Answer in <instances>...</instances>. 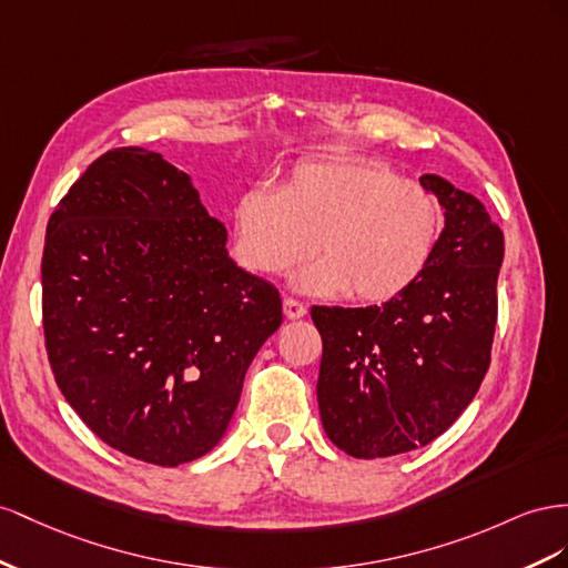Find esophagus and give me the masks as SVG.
Listing matches in <instances>:
<instances>
[{"label": "esophagus", "instance_id": "1", "mask_svg": "<svg viewBox=\"0 0 568 568\" xmlns=\"http://www.w3.org/2000/svg\"><path fill=\"white\" fill-rule=\"evenodd\" d=\"M283 312H285V318L295 321V318H304V316H306V306H304L300 300L285 297V300H283Z\"/></svg>", "mask_w": 568, "mask_h": 568}]
</instances>
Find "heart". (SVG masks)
Returning a JSON list of instances; mask_svg holds the SVG:
<instances>
[{"mask_svg": "<svg viewBox=\"0 0 568 568\" xmlns=\"http://www.w3.org/2000/svg\"><path fill=\"white\" fill-rule=\"evenodd\" d=\"M443 206L424 185L364 159L302 161L281 190L252 187L233 209L237 262L318 297L390 302L424 275L443 235Z\"/></svg>", "mask_w": 568, "mask_h": 568, "instance_id": "obj_1", "label": "heart"}]
</instances>
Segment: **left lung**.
Wrapping results in <instances>:
<instances>
[{"label":"left lung","mask_w":568,"mask_h":568,"mask_svg":"<svg viewBox=\"0 0 568 568\" xmlns=\"http://www.w3.org/2000/svg\"><path fill=\"white\" fill-rule=\"evenodd\" d=\"M445 209L424 275L381 306H312L323 339L321 424L356 459L395 457L440 437L490 366L505 235L474 194L426 173Z\"/></svg>","instance_id":"8db88e82"}]
</instances>
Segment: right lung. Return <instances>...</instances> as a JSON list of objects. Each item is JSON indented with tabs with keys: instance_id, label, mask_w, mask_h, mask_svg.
<instances>
[{
	"instance_id": "obj_1",
	"label": "right lung",
	"mask_w": 568,
	"mask_h": 568,
	"mask_svg": "<svg viewBox=\"0 0 568 568\" xmlns=\"http://www.w3.org/2000/svg\"><path fill=\"white\" fill-rule=\"evenodd\" d=\"M190 175L142 148L102 154L47 223L42 326L59 390L123 455L181 466L212 452L278 290L240 268Z\"/></svg>"
}]
</instances>
